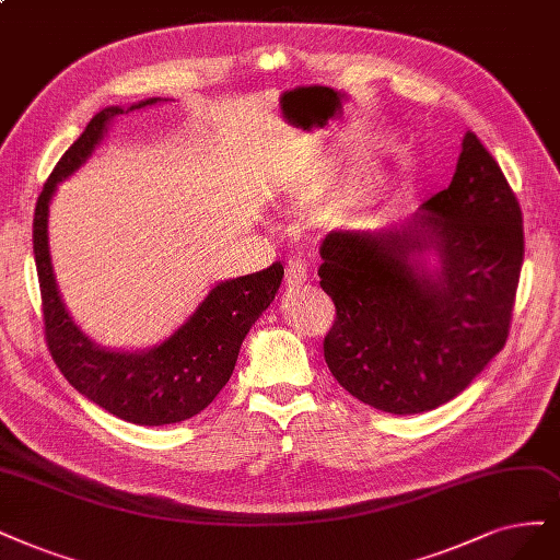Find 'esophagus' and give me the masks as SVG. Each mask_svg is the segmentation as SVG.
I'll list each match as a JSON object with an SVG mask.
<instances>
[{"label":"esophagus","instance_id":"esophagus-1","mask_svg":"<svg viewBox=\"0 0 560 560\" xmlns=\"http://www.w3.org/2000/svg\"><path fill=\"white\" fill-rule=\"evenodd\" d=\"M284 280L289 287H301L307 282V268H305V261L294 257L287 261V268H284Z\"/></svg>","mask_w":560,"mask_h":560}]
</instances>
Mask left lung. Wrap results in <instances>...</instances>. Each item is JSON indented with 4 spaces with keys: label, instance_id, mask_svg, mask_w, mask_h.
Returning <instances> with one entry per match:
<instances>
[{
    "label": "left lung",
    "instance_id": "8db88e82",
    "mask_svg": "<svg viewBox=\"0 0 560 560\" xmlns=\"http://www.w3.org/2000/svg\"><path fill=\"white\" fill-rule=\"evenodd\" d=\"M431 248L439 266L420 264ZM319 284L336 305L324 359L375 410L417 415L464 392L505 347L524 264V218L468 131L447 189L400 229L331 231Z\"/></svg>",
    "mask_w": 560,
    "mask_h": 560
}]
</instances>
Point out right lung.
I'll return each instance as SVG.
<instances>
[{
  "label": "right lung",
  "mask_w": 560,
  "mask_h": 560,
  "mask_svg": "<svg viewBox=\"0 0 560 560\" xmlns=\"http://www.w3.org/2000/svg\"><path fill=\"white\" fill-rule=\"evenodd\" d=\"M160 100L141 102L143 108ZM120 106L96 113L85 131L55 164L34 208V259L46 326V345L71 387L106 412L139 427H164L199 415L229 382L243 338L278 294L280 261L236 280L220 282L180 329L143 352H110L96 347L69 317L57 292L48 253V203L60 180L79 168Z\"/></svg>",
  "instance_id": "add662e5"
}]
</instances>
